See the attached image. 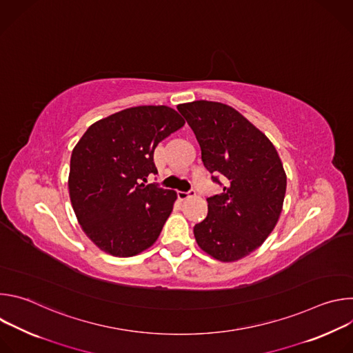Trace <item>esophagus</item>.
<instances>
[{"label": "esophagus", "instance_id": "esophagus-1", "mask_svg": "<svg viewBox=\"0 0 353 353\" xmlns=\"http://www.w3.org/2000/svg\"><path fill=\"white\" fill-rule=\"evenodd\" d=\"M195 194V190H190V191H179L177 192V196H179V199H181V201H184V199H187V198H190L191 195H194Z\"/></svg>", "mask_w": 353, "mask_h": 353}]
</instances>
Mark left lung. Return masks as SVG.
I'll use <instances>...</instances> for the list:
<instances>
[{
    "instance_id": "obj_1",
    "label": "left lung",
    "mask_w": 353,
    "mask_h": 353,
    "mask_svg": "<svg viewBox=\"0 0 353 353\" xmlns=\"http://www.w3.org/2000/svg\"><path fill=\"white\" fill-rule=\"evenodd\" d=\"M201 146L204 166L223 192L207 198L208 215L194 226L198 245L232 263L259 248L282 212L286 174L272 142L233 108L195 100L179 105Z\"/></svg>"
}]
</instances>
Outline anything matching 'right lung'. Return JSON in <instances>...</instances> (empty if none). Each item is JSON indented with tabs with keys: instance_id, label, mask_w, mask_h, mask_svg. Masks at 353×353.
Wrapping results in <instances>:
<instances>
[{
	"instance_id": "right-lung-1",
	"label": "right lung",
	"mask_w": 353,
	"mask_h": 353,
	"mask_svg": "<svg viewBox=\"0 0 353 353\" xmlns=\"http://www.w3.org/2000/svg\"><path fill=\"white\" fill-rule=\"evenodd\" d=\"M184 123L168 106L130 108L92 124L75 145L68 177L71 204L100 250L131 257L159 237L177 192L145 183L158 173L155 148Z\"/></svg>"
}]
</instances>
